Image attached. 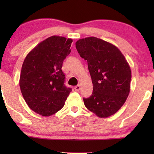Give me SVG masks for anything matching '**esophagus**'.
I'll use <instances>...</instances> for the list:
<instances>
[{
    "label": "esophagus",
    "instance_id": "34e87169",
    "mask_svg": "<svg viewBox=\"0 0 154 154\" xmlns=\"http://www.w3.org/2000/svg\"><path fill=\"white\" fill-rule=\"evenodd\" d=\"M74 89H75V91H79V90L81 89V86H80L79 85H76V86H75V87H74Z\"/></svg>",
    "mask_w": 154,
    "mask_h": 154
}]
</instances>
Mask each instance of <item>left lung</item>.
<instances>
[{"label": "left lung", "instance_id": "1", "mask_svg": "<svg viewBox=\"0 0 154 154\" xmlns=\"http://www.w3.org/2000/svg\"><path fill=\"white\" fill-rule=\"evenodd\" d=\"M75 48L88 62L93 84L89 98H83L88 110L100 118L117 112L127 100L130 90L131 70L116 46L96 37L79 39Z\"/></svg>", "mask_w": 154, "mask_h": 154}]
</instances>
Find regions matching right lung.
I'll list each match as a JSON object with an SVG mask.
<instances>
[{"label":"right lung","mask_w":154,"mask_h":154,"mask_svg":"<svg viewBox=\"0 0 154 154\" xmlns=\"http://www.w3.org/2000/svg\"><path fill=\"white\" fill-rule=\"evenodd\" d=\"M73 40L52 35L38 44L24 59L20 87L29 108L43 116L62 109L71 88L64 85L62 70L64 59L71 52Z\"/></svg>","instance_id":"obj_1"}]
</instances>
